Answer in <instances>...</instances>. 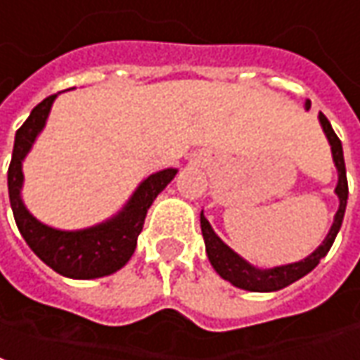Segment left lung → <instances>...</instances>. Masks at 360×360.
I'll use <instances>...</instances> for the list:
<instances>
[{
    "label": "left lung",
    "mask_w": 360,
    "mask_h": 360,
    "mask_svg": "<svg viewBox=\"0 0 360 360\" xmlns=\"http://www.w3.org/2000/svg\"><path fill=\"white\" fill-rule=\"evenodd\" d=\"M307 110L310 108V101H307ZM320 124L323 127V134L328 137V141L331 145V155H333V162L338 167V186H335V193L339 198V209L335 217H333V225H331L330 233L326 236V240L318 246V248L304 259L295 262V264H287V266L271 267V269H257V267L250 266L248 262L240 257L234 250L226 246L225 242L221 240L215 234V231L211 229L209 221L201 211V234H203V240H205V250H207V257L211 262V266L215 267V271L225 281H231L234 287L244 290H252V292H271V290H279L283 287H287L290 283L298 281L300 277H304L310 274L322 259L328 252H330L331 244L338 236L341 223H343V215H345V207H347V195H349V186H347V172H345V159H343V147L339 137L333 131L330 120L323 116L320 112Z\"/></svg>",
    "instance_id": "1"
}]
</instances>
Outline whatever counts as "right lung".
Masks as SVG:
<instances>
[{
  "instance_id": "obj_1",
  "label": "right lung",
  "mask_w": 360,
  "mask_h": 360,
  "mask_svg": "<svg viewBox=\"0 0 360 360\" xmlns=\"http://www.w3.org/2000/svg\"><path fill=\"white\" fill-rule=\"evenodd\" d=\"M56 96L58 94H50L37 104L27 122L15 134L11 165L7 170L9 201L19 233L46 266L71 279H96L118 271L129 262L137 246V236L143 231L147 211L178 170L165 168L145 178L124 209L106 223L83 231H58L40 223L27 211L21 200L22 160L37 135L42 131Z\"/></svg>"
}]
</instances>
